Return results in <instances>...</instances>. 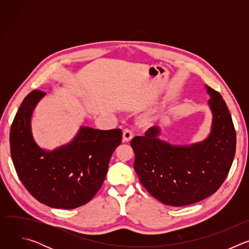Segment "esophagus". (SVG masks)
I'll use <instances>...</instances> for the list:
<instances>
[{
  "label": "esophagus",
  "instance_id": "34e87169",
  "mask_svg": "<svg viewBox=\"0 0 249 249\" xmlns=\"http://www.w3.org/2000/svg\"><path fill=\"white\" fill-rule=\"evenodd\" d=\"M134 137V134L131 130L125 129L123 131V142H130Z\"/></svg>",
  "mask_w": 249,
  "mask_h": 249
}]
</instances>
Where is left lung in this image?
<instances>
[{
    "label": "left lung",
    "mask_w": 249,
    "mask_h": 249,
    "mask_svg": "<svg viewBox=\"0 0 249 249\" xmlns=\"http://www.w3.org/2000/svg\"><path fill=\"white\" fill-rule=\"evenodd\" d=\"M213 121L210 135L189 146L170 145L158 138L160 128L134 137V169L147 191L168 206L197 203L214 194L231 169L236 135L231 113L222 95L207 87Z\"/></svg>",
    "instance_id": "obj_1"
}]
</instances>
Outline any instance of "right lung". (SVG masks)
Segmentation results:
<instances>
[{"label": "right lung", "instance_id": "1", "mask_svg": "<svg viewBox=\"0 0 249 249\" xmlns=\"http://www.w3.org/2000/svg\"><path fill=\"white\" fill-rule=\"evenodd\" d=\"M45 94L33 90L20 104L10 133L12 160L21 183L37 201L75 209L89 202L101 187L122 131L81 127L71 143L45 151L35 143L30 126L35 106Z\"/></svg>", "mask_w": 249, "mask_h": 249}]
</instances>
